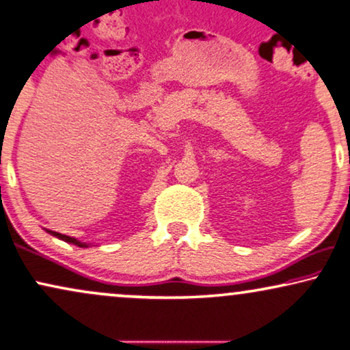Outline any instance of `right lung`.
<instances>
[{
  "label": "right lung",
  "instance_id": "1",
  "mask_svg": "<svg viewBox=\"0 0 350 350\" xmlns=\"http://www.w3.org/2000/svg\"><path fill=\"white\" fill-rule=\"evenodd\" d=\"M46 231H48L49 234H53V236H56V238L62 239V241L74 244V246H79V247H88V244H86V243H81V241H79V239H77V238H72V236L61 234V233H57V231H51V230H46Z\"/></svg>",
  "mask_w": 350,
  "mask_h": 350
}]
</instances>
